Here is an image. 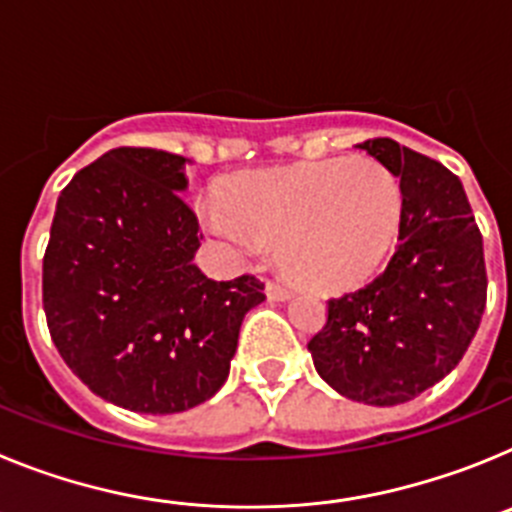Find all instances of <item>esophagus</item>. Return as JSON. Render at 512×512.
Returning a JSON list of instances; mask_svg holds the SVG:
<instances>
[{
	"instance_id": "34e87169",
	"label": "esophagus",
	"mask_w": 512,
	"mask_h": 512,
	"mask_svg": "<svg viewBox=\"0 0 512 512\" xmlns=\"http://www.w3.org/2000/svg\"><path fill=\"white\" fill-rule=\"evenodd\" d=\"M266 297H269L271 302H284L292 297V289L284 287L282 282H266Z\"/></svg>"
}]
</instances>
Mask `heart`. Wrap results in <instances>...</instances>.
Segmentation results:
<instances>
[{"label":"heart","mask_w":512,"mask_h":512,"mask_svg":"<svg viewBox=\"0 0 512 512\" xmlns=\"http://www.w3.org/2000/svg\"><path fill=\"white\" fill-rule=\"evenodd\" d=\"M397 176L372 158H328L253 171L228 184L223 202L202 207L215 238L241 251L279 241L289 277L320 292L369 279L400 228Z\"/></svg>","instance_id":"b5f03b06"}]
</instances>
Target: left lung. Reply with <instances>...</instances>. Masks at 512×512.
I'll return each instance as SVG.
<instances>
[{
	"label": "left lung",
	"instance_id": "left-lung-1",
	"mask_svg": "<svg viewBox=\"0 0 512 512\" xmlns=\"http://www.w3.org/2000/svg\"><path fill=\"white\" fill-rule=\"evenodd\" d=\"M359 148L400 179L395 256L366 287L328 300L307 351L338 395L387 408L441 382L467 354L487 302L485 251L459 176L390 138Z\"/></svg>",
	"mask_w": 512,
	"mask_h": 512
}]
</instances>
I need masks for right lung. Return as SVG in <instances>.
<instances>
[{"label": "right lung", "instance_id": "1", "mask_svg": "<svg viewBox=\"0 0 512 512\" xmlns=\"http://www.w3.org/2000/svg\"><path fill=\"white\" fill-rule=\"evenodd\" d=\"M187 158L112 148L58 197L43 259V310L61 359L94 395L169 415L225 384L246 312L266 300L251 274L205 277L197 215L182 200Z\"/></svg>", "mask_w": 512, "mask_h": 512}]
</instances>
